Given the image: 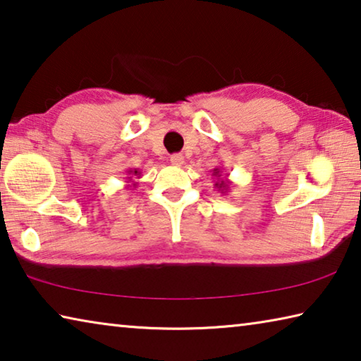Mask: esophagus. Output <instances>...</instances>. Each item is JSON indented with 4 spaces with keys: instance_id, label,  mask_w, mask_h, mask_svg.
Segmentation results:
<instances>
[{
    "instance_id": "34e87169",
    "label": "esophagus",
    "mask_w": 361,
    "mask_h": 361,
    "mask_svg": "<svg viewBox=\"0 0 361 361\" xmlns=\"http://www.w3.org/2000/svg\"><path fill=\"white\" fill-rule=\"evenodd\" d=\"M170 162H172V166L181 167L183 164H185V157H183L181 154H173V156H170Z\"/></svg>"
}]
</instances>
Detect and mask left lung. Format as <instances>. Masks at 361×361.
<instances>
[{
  "label": "left lung",
  "mask_w": 361,
  "mask_h": 361,
  "mask_svg": "<svg viewBox=\"0 0 361 361\" xmlns=\"http://www.w3.org/2000/svg\"><path fill=\"white\" fill-rule=\"evenodd\" d=\"M221 173H223V169L221 167H216L213 169V176H216V181H215V188L218 189L221 194H226L229 191V186H231V181L228 178H221ZM228 176V175H226Z\"/></svg>",
  "instance_id": "8db88e82"
}]
</instances>
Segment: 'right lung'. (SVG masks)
<instances>
[{"mask_svg":"<svg viewBox=\"0 0 361 361\" xmlns=\"http://www.w3.org/2000/svg\"><path fill=\"white\" fill-rule=\"evenodd\" d=\"M127 173H129V176H127V180H129V181H126V183H132L133 188H135L137 183L133 181V176H137V178H140V176H142V172H140L138 169H130ZM132 185H129V186H132Z\"/></svg>","mask_w":361,"mask_h":361,"instance_id":"add662e5","label":"right lung"}]
</instances>
